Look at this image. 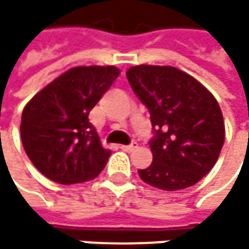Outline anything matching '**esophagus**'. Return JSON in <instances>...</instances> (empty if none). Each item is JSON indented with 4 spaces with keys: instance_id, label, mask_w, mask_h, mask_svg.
<instances>
[{
    "instance_id": "1",
    "label": "esophagus",
    "mask_w": 249,
    "mask_h": 249,
    "mask_svg": "<svg viewBox=\"0 0 249 249\" xmlns=\"http://www.w3.org/2000/svg\"><path fill=\"white\" fill-rule=\"evenodd\" d=\"M121 149L125 151V152H133L134 149H137V145H136V143H133V145H122Z\"/></svg>"
}]
</instances>
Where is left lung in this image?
Returning a JSON list of instances; mask_svg holds the SVG:
<instances>
[{
	"mask_svg": "<svg viewBox=\"0 0 249 249\" xmlns=\"http://www.w3.org/2000/svg\"><path fill=\"white\" fill-rule=\"evenodd\" d=\"M127 79L148 107L155 131L152 162L139 176L164 191L193 187L211 172L224 145L218 101L197 79L172 65H136Z\"/></svg>",
	"mask_w": 249,
	"mask_h": 249,
	"instance_id": "left-lung-1",
	"label": "left lung"
}]
</instances>
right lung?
I'll return each mask as SVG.
<instances>
[{"label":"right lung","mask_w":249,"mask_h":249,"mask_svg":"<svg viewBox=\"0 0 249 249\" xmlns=\"http://www.w3.org/2000/svg\"><path fill=\"white\" fill-rule=\"evenodd\" d=\"M121 70L83 65L67 70L38 91L22 112L23 149L40 173L71 185L100 175L110 157L88 119Z\"/></svg>","instance_id":"add662e5"}]
</instances>
